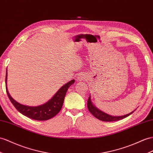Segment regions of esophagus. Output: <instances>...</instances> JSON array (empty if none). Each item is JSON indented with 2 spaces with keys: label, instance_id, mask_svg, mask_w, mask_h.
Masks as SVG:
<instances>
[{
  "label": "esophagus",
  "instance_id": "esophagus-1",
  "mask_svg": "<svg viewBox=\"0 0 153 153\" xmlns=\"http://www.w3.org/2000/svg\"><path fill=\"white\" fill-rule=\"evenodd\" d=\"M85 79V77H84L83 76H82V75H80V76H79L77 77V81H83Z\"/></svg>",
  "mask_w": 153,
  "mask_h": 153
}]
</instances>
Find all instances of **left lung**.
Wrapping results in <instances>:
<instances>
[{"label":"left lung","instance_id":"8db88e82","mask_svg":"<svg viewBox=\"0 0 153 153\" xmlns=\"http://www.w3.org/2000/svg\"><path fill=\"white\" fill-rule=\"evenodd\" d=\"M87 107L88 108V111L90 112L96 117L97 119H98L101 121H118L120 120H122L125 117H127L129 115H131L132 114L133 112L135 111H132L131 112L128 113L127 114H125L123 116H111L110 114H108L107 113H105L103 111H101L100 110L99 108H97L94 103H92V101L91 99V96L90 94V96L88 99V102H87Z\"/></svg>","mask_w":153,"mask_h":153}]
</instances>
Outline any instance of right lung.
<instances>
[{"instance_id":"1","label":"right lung","mask_w":153,"mask_h":153,"mask_svg":"<svg viewBox=\"0 0 153 153\" xmlns=\"http://www.w3.org/2000/svg\"><path fill=\"white\" fill-rule=\"evenodd\" d=\"M7 72L6 69V87L7 94L8 96L11 103L13 105L17 110L21 112L22 114L28 117L29 118L38 121H45L52 118L57 115L62 108V104L64 102L65 97L67 92L68 88L73 85L75 80L72 79L65 84L63 86L58 90L57 92L55 94L53 97L45 103H43L39 106H28V105H22L15 101L10 94L9 91H7Z\"/></svg>"}]
</instances>
